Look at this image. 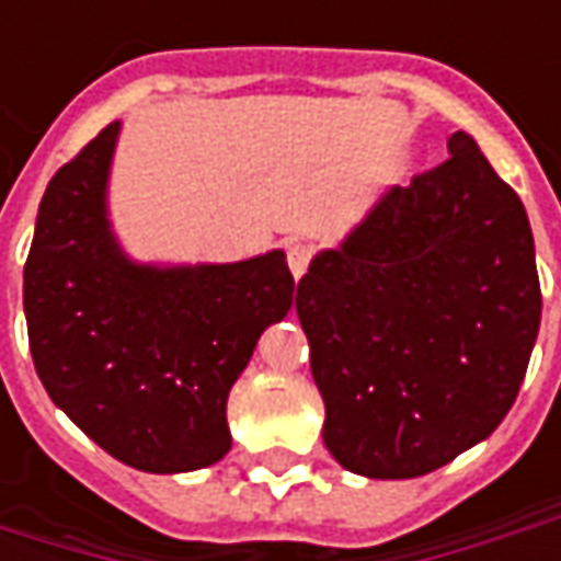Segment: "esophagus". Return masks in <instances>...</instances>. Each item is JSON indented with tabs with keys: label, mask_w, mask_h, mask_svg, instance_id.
<instances>
[{
	"label": "esophagus",
	"mask_w": 561,
	"mask_h": 561,
	"mask_svg": "<svg viewBox=\"0 0 561 561\" xmlns=\"http://www.w3.org/2000/svg\"><path fill=\"white\" fill-rule=\"evenodd\" d=\"M285 255H288V267H291L294 279H300L309 267V261H312V245L306 243H291L285 249Z\"/></svg>",
	"instance_id": "34e87169"
}]
</instances>
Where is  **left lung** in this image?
<instances>
[{"instance_id": "1", "label": "left lung", "mask_w": 561, "mask_h": 561, "mask_svg": "<svg viewBox=\"0 0 561 561\" xmlns=\"http://www.w3.org/2000/svg\"><path fill=\"white\" fill-rule=\"evenodd\" d=\"M447 149L297 285L324 445L364 478H421L483 442L517 400L541 324L523 201L466 131Z\"/></svg>"}]
</instances>
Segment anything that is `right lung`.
<instances>
[{
  "instance_id": "1",
  "label": "right lung",
  "mask_w": 561,
  "mask_h": 561,
  "mask_svg": "<svg viewBox=\"0 0 561 561\" xmlns=\"http://www.w3.org/2000/svg\"><path fill=\"white\" fill-rule=\"evenodd\" d=\"M119 123L47 185L23 267L30 352L44 390L131 469L195 471L231 450L228 393L257 336L288 316L285 252L195 267L135 264L107 221Z\"/></svg>"
}]
</instances>
